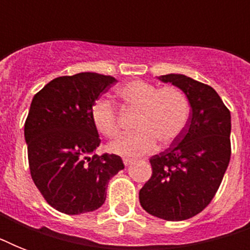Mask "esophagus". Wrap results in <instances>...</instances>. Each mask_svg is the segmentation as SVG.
<instances>
[{"label":"esophagus","instance_id":"34e87169","mask_svg":"<svg viewBox=\"0 0 250 250\" xmlns=\"http://www.w3.org/2000/svg\"><path fill=\"white\" fill-rule=\"evenodd\" d=\"M123 164H125V166H129V165L133 164V160L132 158H125V160H123Z\"/></svg>","mask_w":250,"mask_h":250}]
</instances>
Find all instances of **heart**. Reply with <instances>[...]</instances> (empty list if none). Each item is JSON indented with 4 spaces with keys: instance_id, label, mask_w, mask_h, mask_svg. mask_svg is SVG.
<instances>
[{
    "instance_id": "obj_1",
    "label": "heart",
    "mask_w": 250,
    "mask_h": 250,
    "mask_svg": "<svg viewBox=\"0 0 250 250\" xmlns=\"http://www.w3.org/2000/svg\"><path fill=\"white\" fill-rule=\"evenodd\" d=\"M125 106L139 110L137 132L125 135L109 144V152L123 157L148 154L157 148V140L167 145L184 131L189 118V102L176 86L157 88L144 80H133L118 90ZM90 119L98 132L113 139L119 132L118 117L113 104L98 98L90 107Z\"/></svg>"
}]
</instances>
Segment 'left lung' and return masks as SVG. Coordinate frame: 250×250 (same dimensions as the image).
I'll return each instance as SVG.
<instances>
[{
    "label": "left lung",
    "mask_w": 250,
    "mask_h": 250,
    "mask_svg": "<svg viewBox=\"0 0 250 250\" xmlns=\"http://www.w3.org/2000/svg\"><path fill=\"white\" fill-rule=\"evenodd\" d=\"M158 79L184 92L190 115L170 148L150 158L152 178L139 198L154 217L184 221L201 213L221 186L231 157V114L210 85L182 74Z\"/></svg>",
    "instance_id": "8db88e82"
}]
</instances>
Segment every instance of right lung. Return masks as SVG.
I'll return each mask as SVG.
<instances>
[{
  "mask_svg": "<svg viewBox=\"0 0 250 250\" xmlns=\"http://www.w3.org/2000/svg\"><path fill=\"white\" fill-rule=\"evenodd\" d=\"M117 80L96 72L60 76L35 94L24 125L31 176L49 205L68 215L97 210L109 180L125 168L115 154L97 156L101 140L90 107Z\"/></svg>",
  "mask_w": 250,
  "mask_h": 250,
  "instance_id": "add662e5",
  "label": "right lung"
}]
</instances>
